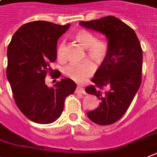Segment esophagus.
<instances>
[{"label": "esophagus", "instance_id": "esophagus-1", "mask_svg": "<svg viewBox=\"0 0 157 157\" xmlns=\"http://www.w3.org/2000/svg\"><path fill=\"white\" fill-rule=\"evenodd\" d=\"M76 93H80V94H83V95H85L86 92H85V91H84V89L82 88V87L77 86V88H76Z\"/></svg>", "mask_w": 157, "mask_h": 157}]
</instances>
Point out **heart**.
Instances as JSON below:
<instances>
[{
    "label": "heart",
    "mask_w": 157,
    "mask_h": 157,
    "mask_svg": "<svg viewBox=\"0 0 157 157\" xmlns=\"http://www.w3.org/2000/svg\"><path fill=\"white\" fill-rule=\"evenodd\" d=\"M75 39L80 46L86 49V54L89 58L98 64L104 62L109 54L110 46L107 39H96L93 33L84 29H80L75 33ZM58 58L65 59V42H62L58 48ZM96 70L95 64L87 60L81 63L72 62L65 66L63 74L77 82H83L91 77Z\"/></svg>",
    "instance_id": "1"
}]
</instances>
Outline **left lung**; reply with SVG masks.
Here are the masks:
<instances>
[{
	"label": "left lung",
	"instance_id": "1",
	"mask_svg": "<svg viewBox=\"0 0 157 157\" xmlns=\"http://www.w3.org/2000/svg\"><path fill=\"white\" fill-rule=\"evenodd\" d=\"M79 24L104 34L108 39L107 58L92 79L95 84L87 87L85 92L101 100L99 107L88 112L89 119L101 126L111 125L126 112L141 86L143 61L141 43L134 31L114 16ZM105 86L108 89L104 91Z\"/></svg>",
	"mask_w": 157,
	"mask_h": 157
}]
</instances>
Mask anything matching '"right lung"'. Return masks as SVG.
Wrapping results in <instances>:
<instances>
[{
    "instance_id": "1",
    "label": "right lung",
    "mask_w": 157,
    "mask_h": 157,
    "mask_svg": "<svg viewBox=\"0 0 157 157\" xmlns=\"http://www.w3.org/2000/svg\"><path fill=\"white\" fill-rule=\"evenodd\" d=\"M69 28L37 20L22 25L8 46L7 78L20 111L31 121L50 124L58 119L65 98L75 92L77 84L69 78L57 81L52 88L45 84L47 73L61 76L50 64L57 59L58 39ZM55 73H54L53 72Z\"/></svg>"
}]
</instances>
